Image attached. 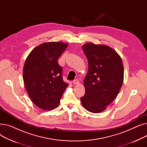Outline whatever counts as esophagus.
<instances>
[{
    "instance_id": "esophagus-1",
    "label": "esophagus",
    "mask_w": 147,
    "mask_h": 147,
    "mask_svg": "<svg viewBox=\"0 0 147 147\" xmlns=\"http://www.w3.org/2000/svg\"><path fill=\"white\" fill-rule=\"evenodd\" d=\"M73 83L74 84H79V81L78 80L76 79V80H74L73 82Z\"/></svg>"
}]
</instances>
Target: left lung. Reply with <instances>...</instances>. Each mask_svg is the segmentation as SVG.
Segmentation results:
<instances>
[{
  "mask_svg": "<svg viewBox=\"0 0 147 147\" xmlns=\"http://www.w3.org/2000/svg\"><path fill=\"white\" fill-rule=\"evenodd\" d=\"M82 49L89 68L83 80L85 94L80 98L83 107L93 113H101L117 96L124 78L120 56L110 46L88 43Z\"/></svg>",
  "mask_w": 147,
  "mask_h": 147,
  "instance_id": "left-lung-1",
  "label": "left lung"
}]
</instances>
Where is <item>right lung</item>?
Listing matches in <instances>:
<instances>
[{
	"label": "right lung",
	"instance_id": "right-lung-1",
	"mask_svg": "<svg viewBox=\"0 0 147 147\" xmlns=\"http://www.w3.org/2000/svg\"><path fill=\"white\" fill-rule=\"evenodd\" d=\"M64 42L40 44L28 55L23 67V79L33 102L44 110H51L59 104L68 84L63 79V69L58 59L67 48Z\"/></svg>",
	"mask_w": 147,
	"mask_h": 147
}]
</instances>
